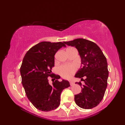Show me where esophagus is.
I'll return each instance as SVG.
<instances>
[{
    "instance_id": "1",
    "label": "esophagus",
    "mask_w": 125,
    "mask_h": 125,
    "mask_svg": "<svg viewBox=\"0 0 125 125\" xmlns=\"http://www.w3.org/2000/svg\"><path fill=\"white\" fill-rule=\"evenodd\" d=\"M70 85H71V86H73V85L74 84L73 82V81H70Z\"/></svg>"
}]
</instances>
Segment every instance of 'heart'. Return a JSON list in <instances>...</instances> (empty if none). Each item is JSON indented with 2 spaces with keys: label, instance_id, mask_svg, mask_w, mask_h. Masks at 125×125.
<instances>
[{
  "label": "heart",
  "instance_id": "heart-1",
  "mask_svg": "<svg viewBox=\"0 0 125 125\" xmlns=\"http://www.w3.org/2000/svg\"><path fill=\"white\" fill-rule=\"evenodd\" d=\"M76 70V66L73 64H63L58 68V73L62 77L69 78Z\"/></svg>",
  "mask_w": 125,
  "mask_h": 125
}]
</instances>
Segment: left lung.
<instances>
[{"mask_svg":"<svg viewBox=\"0 0 125 125\" xmlns=\"http://www.w3.org/2000/svg\"><path fill=\"white\" fill-rule=\"evenodd\" d=\"M64 43L75 47L81 58L82 65L75 77L81 78L84 84L82 85L81 82L76 83L82 87L81 92L75 95L76 104L84 109L97 106L102 100L107 85L106 58L100 48L91 41L79 38Z\"/></svg>","mask_w":125,"mask_h":125,"instance_id":"8db88e82","label":"left lung"}]
</instances>
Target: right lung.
<instances>
[{
	"instance_id": "obj_1",
	"label": "right lung",
	"mask_w": 125,
	"mask_h": 125,
	"mask_svg": "<svg viewBox=\"0 0 125 125\" xmlns=\"http://www.w3.org/2000/svg\"><path fill=\"white\" fill-rule=\"evenodd\" d=\"M63 42H40L23 57L20 67L22 85L29 100L40 111L48 112L58 107L61 92L70 86L68 81H58L59 75L51 74L54 55L61 48L66 46ZM49 76L53 78L52 85L49 83Z\"/></svg>"
}]
</instances>
